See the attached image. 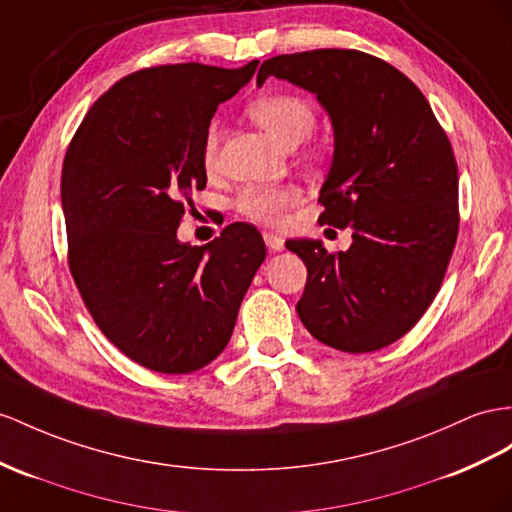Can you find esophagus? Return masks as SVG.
Here are the masks:
<instances>
[{
    "label": "esophagus",
    "instance_id": "1",
    "mask_svg": "<svg viewBox=\"0 0 512 512\" xmlns=\"http://www.w3.org/2000/svg\"><path fill=\"white\" fill-rule=\"evenodd\" d=\"M264 242H266V246L270 248V251H274V253H279V251H283V248H285V240L281 238L279 233L264 231Z\"/></svg>",
    "mask_w": 512,
    "mask_h": 512
}]
</instances>
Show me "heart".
<instances>
[{
  "mask_svg": "<svg viewBox=\"0 0 512 512\" xmlns=\"http://www.w3.org/2000/svg\"><path fill=\"white\" fill-rule=\"evenodd\" d=\"M248 116L266 131V134L283 149H292L303 142L313 127H316V112L309 101L290 93H274L255 99L248 106ZM218 155V125L207 127L203 140V164L205 168H214ZM300 201V192L290 186L279 188H246L238 207L240 212L257 222H279L287 209Z\"/></svg>",
  "mask_w": 512,
  "mask_h": 512,
  "instance_id": "heart-1",
  "label": "heart"
}]
</instances>
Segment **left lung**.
<instances>
[{
	"mask_svg": "<svg viewBox=\"0 0 512 512\" xmlns=\"http://www.w3.org/2000/svg\"><path fill=\"white\" fill-rule=\"evenodd\" d=\"M270 75L316 95L333 127L320 225L352 229L348 251L287 240L307 266L296 311L318 342L374 352L409 333L435 300L458 233L450 140L409 77L355 49L270 58Z\"/></svg>",
	"mask_w": 512,
	"mask_h": 512,
	"instance_id": "left-lung-1",
	"label": "left lung"
}]
</instances>
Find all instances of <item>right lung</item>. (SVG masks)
Listing matches in <instances>:
<instances>
[{
	"instance_id": "right-lung-1",
	"label": "right lung",
	"mask_w": 512,
	"mask_h": 512,
	"mask_svg": "<svg viewBox=\"0 0 512 512\" xmlns=\"http://www.w3.org/2000/svg\"><path fill=\"white\" fill-rule=\"evenodd\" d=\"M242 69L168 64L103 93L62 164L69 266L97 326L123 355L190 374L229 344L242 298L266 259L261 233L233 222L192 246L177 238L207 173L203 140L222 101L251 82Z\"/></svg>"
}]
</instances>
